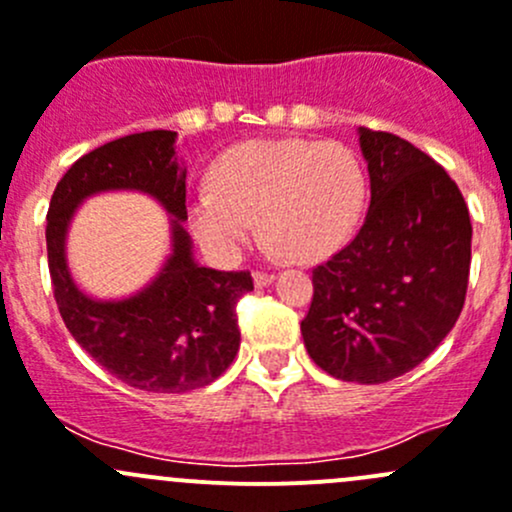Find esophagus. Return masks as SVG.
Masks as SVG:
<instances>
[{
    "mask_svg": "<svg viewBox=\"0 0 512 512\" xmlns=\"http://www.w3.org/2000/svg\"><path fill=\"white\" fill-rule=\"evenodd\" d=\"M271 281H273V273H268V271H256L254 273L256 288H266Z\"/></svg>",
    "mask_w": 512,
    "mask_h": 512,
    "instance_id": "obj_1",
    "label": "esophagus"
}]
</instances>
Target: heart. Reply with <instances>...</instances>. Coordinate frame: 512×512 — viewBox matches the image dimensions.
Here are the masks:
<instances>
[{
	"label": "heart",
	"mask_w": 512,
	"mask_h": 512,
	"mask_svg": "<svg viewBox=\"0 0 512 512\" xmlns=\"http://www.w3.org/2000/svg\"><path fill=\"white\" fill-rule=\"evenodd\" d=\"M368 199L366 164L341 141L268 139L229 149L211 169V186L186 201V221L214 258L234 261L266 239L293 261L341 249Z\"/></svg>",
	"instance_id": "1"
}]
</instances>
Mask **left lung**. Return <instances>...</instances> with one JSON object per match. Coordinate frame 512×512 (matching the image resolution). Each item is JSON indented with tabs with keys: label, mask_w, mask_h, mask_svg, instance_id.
<instances>
[{
	"label": "left lung",
	"mask_w": 512,
	"mask_h": 512,
	"mask_svg": "<svg viewBox=\"0 0 512 512\" xmlns=\"http://www.w3.org/2000/svg\"><path fill=\"white\" fill-rule=\"evenodd\" d=\"M371 176L361 231L313 268L308 356L351 383L413 371L458 321L470 273L468 206L448 171L388 131L358 129Z\"/></svg>",
	"instance_id": "1"
}]
</instances>
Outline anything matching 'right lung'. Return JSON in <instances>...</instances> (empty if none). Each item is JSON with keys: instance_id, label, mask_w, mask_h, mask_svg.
Here are the masks:
<instances>
[{"instance_id": "right-lung-1", "label": "right lung", "mask_w": 512, "mask_h": 512, "mask_svg": "<svg viewBox=\"0 0 512 512\" xmlns=\"http://www.w3.org/2000/svg\"><path fill=\"white\" fill-rule=\"evenodd\" d=\"M101 190H141L175 216L172 254L151 284L119 302L91 299L73 283L66 231L84 198ZM186 169L176 131H141L89 151L57 184L47 214V256L54 298L74 341L126 386L186 393L214 383L239 353L236 303L254 291L249 271H216L191 254Z\"/></svg>"}]
</instances>
